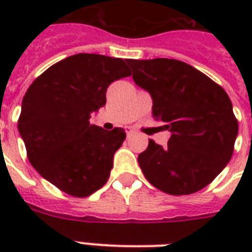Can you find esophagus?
<instances>
[{
	"instance_id": "obj_1",
	"label": "esophagus",
	"mask_w": 252,
	"mask_h": 252,
	"mask_svg": "<svg viewBox=\"0 0 252 252\" xmlns=\"http://www.w3.org/2000/svg\"><path fill=\"white\" fill-rule=\"evenodd\" d=\"M126 136H128V137H129V136H132V134H133V129H130V128H126Z\"/></svg>"
}]
</instances>
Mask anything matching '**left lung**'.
Masks as SVG:
<instances>
[{
	"label": "left lung",
	"mask_w": 252,
	"mask_h": 252,
	"mask_svg": "<svg viewBox=\"0 0 252 252\" xmlns=\"http://www.w3.org/2000/svg\"><path fill=\"white\" fill-rule=\"evenodd\" d=\"M134 84L153 99V118L171 132L167 146L149 140L138 165L150 184L168 195L203 189L234 152L238 122L222 87L174 59L130 60Z\"/></svg>",
	"instance_id": "1"
}]
</instances>
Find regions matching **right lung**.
<instances>
[{
  "instance_id": "1",
  "label": "right lung",
  "mask_w": 252,
  "mask_h": 252,
  "mask_svg": "<svg viewBox=\"0 0 252 252\" xmlns=\"http://www.w3.org/2000/svg\"><path fill=\"white\" fill-rule=\"evenodd\" d=\"M123 59L78 53L59 61L27 89L18 120L30 163L74 197H87L110 178L126 130L90 124L114 81L129 77Z\"/></svg>"
}]
</instances>
